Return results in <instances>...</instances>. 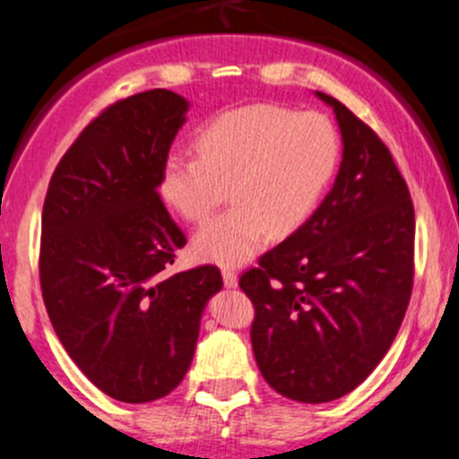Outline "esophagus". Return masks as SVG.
<instances>
[{
  "label": "esophagus",
  "mask_w": 459,
  "mask_h": 459,
  "mask_svg": "<svg viewBox=\"0 0 459 459\" xmlns=\"http://www.w3.org/2000/svg\"><path fill=\"white\" fill-rule=\"evenodd\" d=\"M221 277H224L226 289H235V286H238V273L230 271V268H224V271H221Z\"/></svg>",
  "instance_id": "34e87169"
}]
</instances>
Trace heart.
Wrapping results in <instances>:
<instances>
[{
  "mask_svg": "<svg viewBox=\"0 0 459 459\" xmlns=\"http://www.w3.org/2000/svg\"><path fill=\"white\" fill-rule=\"evenodd\" d=\"M195 148L197 157H164L157 191L184 220L204 224L229 188L233 206L193 239V253L220 266L247 264L271 233H295L316 211L340 160L331 119L275 104L217 115L197 133Z\"/></svg>",
  "mask_w": 459,
  "mask_h": 459,
  "instance_id": "1",
  "label": "heart"
}]
</instances>
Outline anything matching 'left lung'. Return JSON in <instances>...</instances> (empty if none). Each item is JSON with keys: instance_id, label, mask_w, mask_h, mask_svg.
<instances>
[{"instance_id": "left-lung-1", "label": "left lung", "mask_w": 459, "mask_h": 459, "mask_svg": "<svg viewBox=\"0 0 459 459\" xmlns=\"http://www.w3.org/2000/svg\"><path fill=\"white\" fill-rule=\"evenodd\" d=\"M331 106L342 161L317 211L239 277L255 304L259 373L304 404L340 400L395 340L413 289L415 215L382 140L344 104Z\"/></svg>"}]
</instances>
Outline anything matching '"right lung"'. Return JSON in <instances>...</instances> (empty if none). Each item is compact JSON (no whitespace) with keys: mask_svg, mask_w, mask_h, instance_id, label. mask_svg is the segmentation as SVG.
Segmentation results:
<instances>
[{"mask_svg":"<svg viewBox=\"0 0 459 459\" xmlns=\"http://www.w3.org/2000/svg\"><path fill=\"white\" fill-rule=\"evenodd\" d=\"M191 101L166 88L117 101L55 169L41 212L46 311L73 362L113 400L169 395L195 355L215 266L164 275L186 244L157 195Z\"/></svg>","mask_w":459,"mask_h":459,"instance_id":"add662e5","label":"right lung"}]
</instances>
